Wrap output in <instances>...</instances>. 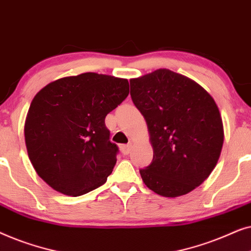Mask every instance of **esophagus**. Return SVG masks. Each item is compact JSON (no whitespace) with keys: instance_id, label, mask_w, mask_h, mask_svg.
<instances>
[{"instance_id":"34e87169","label":"esophagus","mask_w":251,"mask_h":251,"mask_svg":"<svg viewBox=\"0 0 251 251\" xmlns=\"http://www.w3.org/2000/svg\"><path fill=\"white\" fill-rule=\"evenodd\" d=\"M121 152L125 154V155H128V154L131 152V146H130V145H122L121 146Z\"/></svg>"}]
</instances>
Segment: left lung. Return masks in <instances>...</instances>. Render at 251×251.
Here are the masks:
<instances>
[{
	"mask_svg": "<svg viewBox=\"0 0 251 251\" xmlns=\"http://www.w3.org/2000/svg\"><path fill=\"white\" fill-rule=\"evenodd\" d=\"M130 87L153 147L152 163L139 170L144 184L166 198L190 193L221 156L224 126L217 104L197 82L167 68L131 78Z\"/></svg>",
	"mask_w": 251,
	"mask_h": 251,
	"instance_id": "8db88e82",
	"label": "left lung"
}]
</instances>
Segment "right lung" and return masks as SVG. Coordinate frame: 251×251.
Segmentation results:
<instances>
[{
	"label": "right lung",
	"instance_id": "obj_1",
	"mask_svg": "<svg viewBox=\"0 0 251 251\" xmlns=\"http://www.w3.org/2000/svg\"><path fill=\"white\" fill-rule=\"evenodd\" d=\"M129 95V82L83 73L47 84L30 102L25 143L37 175L54 191L78 197L101 186L116 163L105 118Z\"/></svg>",
	"mask_w": 251,
	"mask_h": 251
}]
</instances>
